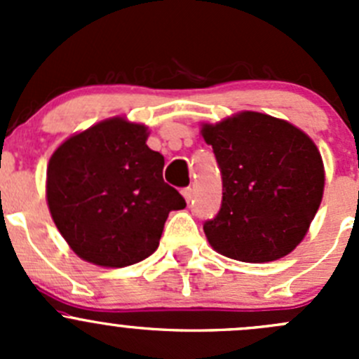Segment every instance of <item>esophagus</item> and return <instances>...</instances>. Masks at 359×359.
Instances as JSON below:
<instances>
[{
  "label": "esophagus",
  "instance_id": "esophagus-1",
  "mask_svg": "<svg viewBox=\"0 0 359 359\" xmlns=\"http://www.w3.org/2000/svg\"><path fill=\"white\" fill-rule=\"evenodd\" d=\"M180 193H182V196L186 198L187 203L193 200V189H191V187H184V189L180 191Z\"/></svg>",
  "mask_w": 359,
  "mask_h": 359
}]
</instances>
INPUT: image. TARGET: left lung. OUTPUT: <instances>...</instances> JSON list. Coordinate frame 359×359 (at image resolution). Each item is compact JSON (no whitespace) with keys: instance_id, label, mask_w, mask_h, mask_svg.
Returning <instances> with one entry per match:
<instances>
[{"instance_id":"8db88e82","label":"left lung","mask_w":359,"mask_h":359,"mask_svg":"<svg viewBox=\"0 0 359 359\" xmlns=\"http://www.w3.org/2000/svg\"><path fill=\"white\" fill-rule=\"evenodd\" d=\"M222 175V205L203 224L210 245L241 262L288 255L323 198L320 151L299 128L260 112L203 126Z\"/></svg>"}]
</instances>
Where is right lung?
Wrapping results in <instances>:
<instances>
[{"label":"right lung","instance_id":"1","mask_svg":"<svg viewBox=\"0 0 359 359\" xmlns=\"http://www.w3.org/2000/svg\"><path fill=\"white\" fill-rule=\"evenodd\" d=\"M146 139V126L114 118L67 139L50 158V213L81 259L104 267L140 262L158 248L168 213L186 208L163 180L165 158Z\"/></svg>","mask_w":359,"mask_h":359}]
</instances>
